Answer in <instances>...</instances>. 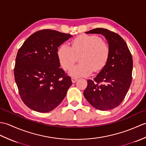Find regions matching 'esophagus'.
<instances>
[{"mask_svg":"<svg viewBox=\"0 0 146 146\" xmlns=\"http://www.w3.org/2000/svg\"><path fill=\"white\" fill-rule=\"evenodd\" d=\"M77 80H78V78H76V77H72L71 78V81H72L73 83H75L77 81Z\"/></svg>","mask_w":146,"mask_h":146,"instance_id":"1","label":"esophagus"}]
</instances>
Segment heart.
Returning <instances> with one entry per match:
<instances>
[{
	"instance_id": "obj_1",
	"label": "heart",
	"mask_w": 146,
	"mask_h": 146,
	"mask_svg": "<svg viewBox=\"0 0 146 146\" xmlns=\"http://www.w3.org/2000/svg\"><path fill=\"white\" fill-rule=\"evenodd\" d=\"M110 54L109 46L95 35H82L71 41V48L66 44L58 48L59 62L64 70H67L75 63L76 56L81 55L80 64L71 68L69 75L73 77L90 75L93 70L98 71L106 64Z\"/></svg>"
}]
</instances>
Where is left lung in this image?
Here are the masks:
<instances>
[{"label":"left lung","instance_id":"8db88e82","mask_svg":"<svg viewBox=\"0 0 146 146\" xmlns=\"http://www.w3.org/2000/svg\"><path fill=\"white\" fill-rule=\"evenodd\" d=\"M86 34H100L107 40L110 54L106 64L94 80H88L83 95L100 110L113 109L122 103L132 82L133 60L125 41L118 34L96 28Z\"/></svg>","mask_w":146,"mask_h":146}]
</instances>
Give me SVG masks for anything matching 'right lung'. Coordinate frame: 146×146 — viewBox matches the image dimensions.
<instances>
[{
    "label": "right lung",
    "mask_w": 146,
    "mask_h": 146,
    "mask_svg": "<svg viewBox=\"0 0 146 146\" xmlns=\"http://www.w3.org/2000/svg\"><path fill=\"white\" fill-rule=\"evenodd\" d=\"M71 37L70 34L43 29L30 36L19 49L15 81L22 100L31 109L48 112L64 98L72 82L60 68L57 51Z\"/></svg>",
    "instance_id": "obj_1"
}]
</instances>
